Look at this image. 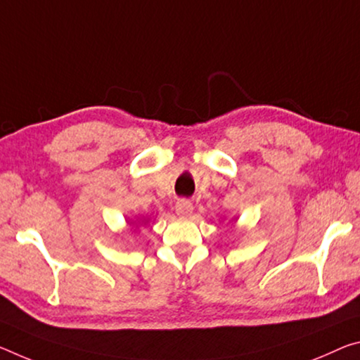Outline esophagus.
<instances>
[{"label":"esophagus","mask_w":360,"mask_h":360,"mask_svg":"<svg viewBox=\"0 0 360 360\" xmlns=\"http://www.w3.org/2000/svg\"><path fill=\"white\" fill-rule=\"evenodd\" d=\"M174 208H176V213H178L179 216H189L193 210V205H192V202L186 200V198H179V200L176 202Z\"/></svg>","instance_id":"1"}]
</instances>
